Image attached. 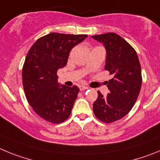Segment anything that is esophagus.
<instances>
[{"mask_svg":"<svg viewBox=\"0 0 160 160\" xmlns=\"http://www.w3.org/2000/svg\"><path fill=\"white\" fill-rule=\"evenodd\" d=\"M80 91H83V90H86V89H88V88L87 87V86H84V85H80Z\"/></svg>","mask_w":160,"mask_h":160,"instance_id":"obj_1","label":"esophagus"}]
</instances>
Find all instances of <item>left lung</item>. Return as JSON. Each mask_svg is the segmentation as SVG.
Masks as SVG:
<instances>
[{
  "label": "left lung",
  "mask_w": 160,
  "mask_h": 160,
  "mask_svg": "<svg viewBox=\"0 0 160 160\" xmlns=\"http://www.w3.org/2000/svg\"><path fill=\"white\" fill-rule=\"evenodd\" d=\"M92 37L104 46V68L113 77L107 82L110 93L105 96L98 91L93 112L100 121L112 123L126 116L137 100L142 85L140 63L136 50L120 36L108 32Z\"/></svg>",
  "instance_id": "obj_1"
}]
</instances>
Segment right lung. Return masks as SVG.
<instances>
[{
    "label": "right lung",
    "instance_id": "right-lung-1",
    "mask_svg": "<svg viewBox=\"0 0 160 160\" xmlns=\"http://www.w3.org/2000/svg\"><path fill=\"white\" fill-rule=\"evenodd\" d=\"M88 35L52 32L30 48L22 68L24 94L34 112L46 121L60 123L69 117L79 88L60 85L57 70L67 64L72 48Z\"/></svg>",
    "mask_w": 160,
    "mask_h": 160
}]
</instances>
